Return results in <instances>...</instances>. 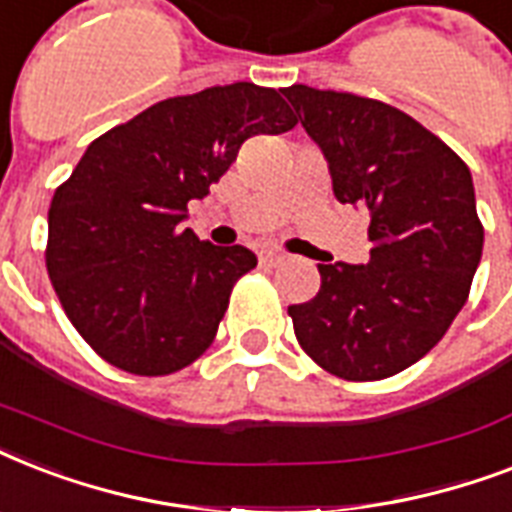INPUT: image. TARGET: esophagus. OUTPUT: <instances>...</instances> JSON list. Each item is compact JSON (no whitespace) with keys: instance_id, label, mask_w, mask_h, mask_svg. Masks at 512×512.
<instances>
[{"instance_id":"34e87169","label":"esophagus","mask_w":512,"mask_h":512,"mask_svg":"<svg viewBox=\"0 0 512 512\" xmlns=\"http://www.w3.org/2000/svg\"><path fill=\"white\" fill-rule=\"evenodd\" d=\"M257 260H260V265L273 268V265L284 263V255H281L279 249H260V252H257Z\"/></svg>"}]
</instances>
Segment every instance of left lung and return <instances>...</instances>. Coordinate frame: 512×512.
<instances>
[{"label":"left lung","mask_w":512,"mask_h":512,"mask_svg":"<svg viewBox=\"0 0 512 512\" xmlns=\"http://www.w3.org/2000/svg\"><path fill=\"white\" fill-rule=\"evenodd\" d=\"M321 146L337 201L369 212V260L319 265L289 305L308 356L342 380H385L420 361L470 295L484 225L468 164L412 116L350 92L284 87Z\"/></svg>","instance_id":"1"}]
</instances>
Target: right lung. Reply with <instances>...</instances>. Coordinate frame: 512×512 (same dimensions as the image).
I'll use <instances>...</instances> for the list:
<instances>
[{"instance_id":"right-lung-1","label":"right lung","mask_w":512,"mask_h":512,"mask_svg":"<svg viewBox=\"0 0 512 512\" xmlns=\"http://www.w3.org/2000/svg\"><path fill=\"white\" fill-rule=\"evenodd\" d=\"M295 124L281 90L236 82L154 103L92 140L55 188L44 263L68 321L103 361L162 377L212 345L257 257L199 241L180 220L244 140Z\"/></svg>"}]
</instances>
